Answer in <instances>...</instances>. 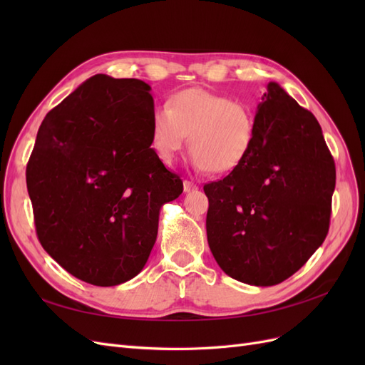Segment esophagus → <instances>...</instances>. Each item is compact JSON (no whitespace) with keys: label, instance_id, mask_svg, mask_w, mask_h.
Listing matches in <instances>:
<instances>
[{"label":"esophagus","instance_id":"34e87169","mask_svg":"<svg viewBox=\"0 0 365 365\" xmlns=\"http://www.w3.org/2000/svg\"><path fill=\"white\" fill-rule=\"evenodd\" d=\"M182 185H184V192H185V193H190V192H195V190H197V185H196L195 182L189 181V180H184Z\"/></svg>","mask_w":365,"mask_h":365}]
</instances>
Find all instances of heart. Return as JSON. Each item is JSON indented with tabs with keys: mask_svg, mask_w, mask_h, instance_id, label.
<instances>
[{
	"mask_svg": "<svg viewBox=\"0 0 365 365\" xmlns=\"http://www.w3.org/2000/svg\"><path fill=\"white\" fill-rule=\"evenodd\" d=\"M254 135L256 120L245 103L204 88L175 93L168 106L150 114L152 148L165 164L173 163L187 137L195 169L227 173L245 161Z\"/></svg>",
	"mask_w": 365,
	"mask_h": 365,
	"instance_id": "heart-1",
	"label": "heart"
}]
</instances>
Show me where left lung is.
<instances>
[{
    "instance_id": "obj_1",
    "label": "left lung",
    "mask_w": 365,
    "mask_h": 365,
    "mask_svg": "<svg viewBox=\"0 0 365 365\" xmlns=\"http://www.w3.org/2000/svg\"><path fill=\"white\" fill-rule=\"evenodd\" d=\"M254 120L245 161L204 185L207 240L231 279L274 286L324 242L336 172L317 118L279 83L267 85Z\"/></svg>"
}]
</instances>
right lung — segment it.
Wrapping results in <instances>:
<instances>
[{"mask_svg":"<svg viewBox=\"0 0 365 365\" xmlns=\"http://www.w3.org/2000/svg\"><path fill=\"white\" fill-rule=\"evenodd\" d=\"M149 91L138 79L93 76L42 120L27 164L41 245L94 286L145 268L161 207L182 193L150 148Z\"/></svg>","mask_w":365,"mask_h":365,"instance_id":"obj_1","label":"right lung"}]
</instances>
